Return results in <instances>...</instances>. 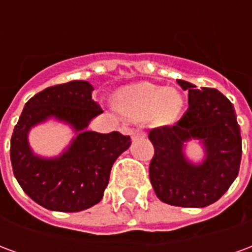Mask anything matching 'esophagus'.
<instances>
[{
    "label": "esophagus",
    "instance_id": "34e87169",
    "mask_svg": "<svg viewBox=\"0 0 252 252\" xmlns=\"http://www.w3.org/2000/svg\"><path fill=\"white\" fill-rule=\"evenodd\" d=\"M139 137H146V132H143L142 129L132 131V139H139Z\"/></svg>",
    "mask_w": 252,
    "mask_h": 252
}]
</instances>
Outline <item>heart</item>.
Returning a JSON list of instances; mask_svg holds the SVG:
<instances>
[{"mask_svg": "<svg viewBox=\"0 0 252 252\" xmlns=\"http://www.w3.org/2000/svg\"><path fill=\"white\" fill-rule=\"evenodd\" d=\"M116 106L123 115L135 120H146L153 116L160 124H169L180 116L184 97L175 89L140 82L123 89L117 94Z\"/></svg>", "mask_w": 252, "mask_h": 252, "instance_id": "heart-1", "label": "heart"}]
</instances>
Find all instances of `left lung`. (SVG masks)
<instances>
[{
  "label": "left lung",
  "instance_id": "8db88e82",
  "mask_svg": "<svg viewBox=\"0 0 252 252\" xmlns=\"http://www.w3.org/2000/svg\"><path fill=\"white\" fill-rule=\"evenodd\" d=\"M189 92V108L175 126L154 128L148 133L155 148L150 181L155 194L169 205L204 208L216 202L238 177L242 159L240 126L231 101L219 90L197 89L177 81ZM195 138L204 146L201 164L185 157V143Z\"/></svg>",
  "mask_w": 252,
  "mask_h": 252
}]
</instances>
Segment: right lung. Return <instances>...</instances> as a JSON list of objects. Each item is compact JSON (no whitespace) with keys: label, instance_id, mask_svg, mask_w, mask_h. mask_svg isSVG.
I'll list each match as a JSON object with an SVG mask.
<instances>
[{"label":"right lung","instance_id":"obj_1","mask_svg":"<svg viewBox=\"0 0 252 252\" xmlns=\"http://www.w3.org/2000/svg\"><path fill=\"white\" fill-rule=\"evenodd\" d=\"M86 81L55 85L35 94L25 104L10 139V160L16 180L32 200L46 209L79 212L98 204L115 160L131 146V137L86 131L102 113ZM54 117L77 132L59 157L41 158L28 143L32 126Z\"/></svg>","mask_w":252,"mask_h":252}]
</instances>
